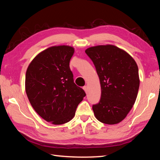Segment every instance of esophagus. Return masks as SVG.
<instances>
[{"label": "esophagus", "instance_id": "esophagus-1", "mask_svg": "<svg viewBox=\"0 0 160 160\" xmlns=\"http://www.w3.org/2000/svg\"><path fill=\"white\" fill-rule=\"evenodd\" d=\"M83 89L84 90V91H85L86 93H87V92H88V87L87 86L83 87Z\"/></svg>", "mask_w": 160, "mask_h": 160}]
</instances>
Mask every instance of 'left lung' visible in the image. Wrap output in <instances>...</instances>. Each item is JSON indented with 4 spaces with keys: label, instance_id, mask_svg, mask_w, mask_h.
Masks as SVG:
<instances>
[{
    "label": "left lung",
    "instance_id": "left-lung-1",
    "mask_svg": "<svg viewBox=\"0 0 160 160\" xmlns=\"http://www.w3.org/2000/svg\"><path fill=\"white\" fill-rule=\"evenodd\" d=\"M85 53L93 61L101 86L100 100L92 107L95 116L104 124H118L136 100L140 87L137 64L127 52L111 45L91 47Z\"/></svg>",
    "mask_w": 160,
    "mask_h": 160
}]
</instances>
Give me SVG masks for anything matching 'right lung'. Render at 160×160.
Instances as JSON below:
<instances>
[{"label":"right lung","instance_id":"right-lung-1","mask_svg":"<svg viewBox=\"0 0 160 160\" xmlns=\"http://www.w3.org/2000/svg\"><path fill=\"white\" fill-rule=\"evenodd\" d=\"M73 47L53 46L38 53L26 71L25 91L40 117L53 124L69 122L86 96L73 82L69 62Z\"/></svg>","mask_w":160,"mask_h":160}]
</instances>
